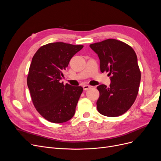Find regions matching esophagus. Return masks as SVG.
I'll return each instance as SVG.
<instances>
[{
  "instance_id": "1",
  "label": "esophagus",
  "mask_w": 161,
  "mask_h": 161,
  "mask_svg": "<svg viewBox=\"0 0 161 161\" xmlns=\"http://www.w3.org/2000/svg\"><path fill=\"white\" fill-rule=\"evenodd\" d=\"M83 90L87 91V90H88V89H89L91 88V86H89V85H84L83 86Z\"/></svg>"
}]
</instances>
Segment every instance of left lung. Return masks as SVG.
I'll return each instance as SVG.
<instances>
[{"label":"left lung","instance_id":"1","mask_svg":"<svg viewBox=\"0 0 161 161\" xmlns=\"http://www.w3.org/2000/svg\"><path fill=\"white\" fill-rule=\"evenodd\" d=\"M98 55L101 72H109V87H97L100 92L97 102L98 112L108 117H117L128 111L138 93L141 72L134 49L123 42L107 39L90 44Z\"/></svg>","mask_w":161,"mask_h":161}]
</instances>
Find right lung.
Masks as SVG:
<instances>
[{
    "label": "right lung",
    "instance_id": "right-lung-1",
    "mask_svg": "<svg viewBox=\"0 0 161 161\" xmlns=\"http://www.w3.org/2000/svg\"><path fill=\"white\" fill-rule=\"evenodd\" d=\"M83 47L64 42L49 43L40 47L32 57L27 86L36 109L50 122H66L75 114L83 87L64 85L60 80L72 57Z\"/></svg>",
    "mask_w": 161,
    "mask_h": 161
}]
</instances>
